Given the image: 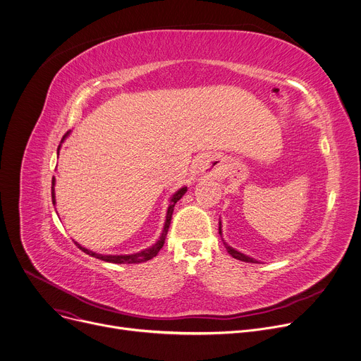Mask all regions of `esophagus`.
<instances>
[{
  "instance_id": "obj_1",
  "label": "esophagus",
  "mask_w": 361,
  "mask_h": 361,
  "mask_svg": "<svg viewBox=\"0 0 361 361\" xmlns=\"http://www.w3.org/2000/svg\"><path fill=\"white\" fill-rule=\"evenodd\" d=\"M195 170H197V173H206V174L213 176V177H217V176H219L217 167L214 166V164H213L209 158H202V159H199L197 164H195Z\"/></svg>"
}]
</instances>
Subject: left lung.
<instances>
[{
    "instance_id": "1",
    "label": "left lung",
    "mask_w": 361,
    "mask_h": 361,
    "mask_svg": "<svg viewBox=\"0 0 361 361\" xmlns=\"http://www.w3.org/2000/svg\"><path fill=\"white\" fill-rule=\"evenodd\" d=\"M219 233H220V236L223 238V233H221V221H220V220H219ZM223 243H224V247L227 249V252L231 253L235 259H239V260H242V262H249V264H260V262H259V260H256L255 257H252V256H249V255H245V253L239 252L238 249L232 247L231 245H227L224 240H223Z\"/></svg>"
}]
</instances>
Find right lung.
I'll list each match as a JSON object with an SVG mask.
<instances>
[{
  "label": "right lung",
  "instance_id": "add662e5",
  "mask_svg": "<svg viewBox=\"0 0 361 361\" xmlns=\"http://www.w3.org/2000/svg\"><path fill=\"white\" fill-rule=\"evenodd\" d=\"M69 134H71V130H69V133H68L66 135L63 137L61 142L69 137ZM61 142H60L57 151L60 149ZM57 154H59V152H57ZM54 184H56V178L53 177V180H51V200H53V204H56ZM185 191H187V187H181V188H178V190L171 195V197H170V204H169V209H167L166 221H164V227H162V232H161L159 239H158L152 246H149V247H147V249H144V250H141V252L129 253V255H102V253H96V252H92V250H89V249L80 246L78 242H75V243H76V246H78L80 250H83L85 253L93 256V257H96V259H101V260H104V262H109V264H142V262H147V260L152 259L154 256H157V253L159 252V249L164 246V242H166V236H167L169 227H170V223H171V216H173V212H174V206H176V203L183 197V195L185 194Z\"/></svg>",
  "mask_w": 361,
  "mask_h": 361
}]
</instances>
